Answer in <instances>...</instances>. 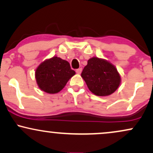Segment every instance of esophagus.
Returning <instances> with one entry per match:
<instances>
[{"label": "esophagus", "instance_id": "34e87169", "mask_svg": "<svg viewBox=\"0 0 153 153\" xmlns=\"http://www.w3.org/2000/svg\"><path fill=\"white\" fill-rule=\"evenodd\" d=\"M81 72H82V68H78L76 70V73H78V74H80Z\"/></svg>", "mask_w": 153, "mask_h": 153}]
</instances>
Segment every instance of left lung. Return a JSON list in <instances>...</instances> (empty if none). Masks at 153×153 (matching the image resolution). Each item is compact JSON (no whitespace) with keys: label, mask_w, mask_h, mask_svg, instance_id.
I'll return each instance as SVG.
<instances>
[{"label":"left lung","mask_w":153,"mask_h":153,"mask_svg":"<svg viewBox=\"0 0 153 153\" xmlns=\"http://www.w3.org/2000/svg\"><path fill=\"white\" fill-rule=\"evenodd\" d=\"M81 76L91 92L97 96H108L121 84V76L117 68L109 61L97 57L88 61Z\"/></svg>","instance_id":"8db88e82"}]
</instances>
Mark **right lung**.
I'll use <instances>...</instances> for the list:
<instances>
[{"instance_id":"1","label":"right lung","mask_w":153,"mask_h":153,"mask_svg":"<svg viewBox=\"0 0 153 153\" xmlns=\"http://www.w3.org/2000/svg\"><path fill=\"white\" fill-rule=\"evenodd\" d=\"M75 74L67 61L53 56L39 65L35 71V78L40 90L46 93L56 94L63 90Z\"/></svg>"}]
</instances>
